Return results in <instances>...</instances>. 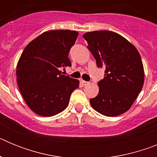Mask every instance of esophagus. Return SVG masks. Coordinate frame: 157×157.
<instances>
[{"label":"esophagus","mask_w":157,"mask_h":157,"mask_svg":"<svg viewBox=\"0 0 157 157\" xmlns=\"http://www.w3.org/2000/svg\"><path fill=\"white\" fill-rule=\"evenodd\" d=\"M80 82L82 83V85H83V86H86V85H88L89 83V82H86V81H84V80L83 79H81L80 80Z\"/></svg>","instance_id":"34e87169"}]
</instances>
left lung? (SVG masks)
<instances>
[{
  "label": "left lung",
  "instance_id": "obj_1",
  "mask_svg": "<svg viewBox=\"0 0 157 157\" xmlns=\"http://www.w3.org/2000/svg\"><path fill=\"white\" fill-rule=\"evenodd\" d=\"M83 37L105 77L98 82L99 93L90 100L91 106L105 116H117L130 109L141 92L145 73L139 52L116 32L96 30Z\"/></svg>",
  "mask_w": 157,
  "mask_h": 157
}]
</instances>
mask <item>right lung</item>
I'll use <instances>...</instances> for the list:
<instances>
[{
  "label": "right lung",
  "mask_w": 157,
  "mask_h": 157,
  "mask_svg": "<svg viewBox=\"0 0 157 157\" xmlns=\"http://www.w3.org/2000/svg\"><path fill=\"white\" fill-rule=\"evenodd\" d=\"M78 33L57 30L44 32L24 48L16 67L17 83L25 102L36 114L49 117L63 112L79 81L61 75L71 66L68 54Z\"/></svg>",
  "instance_id": "add662e5"
}]
</instances>
